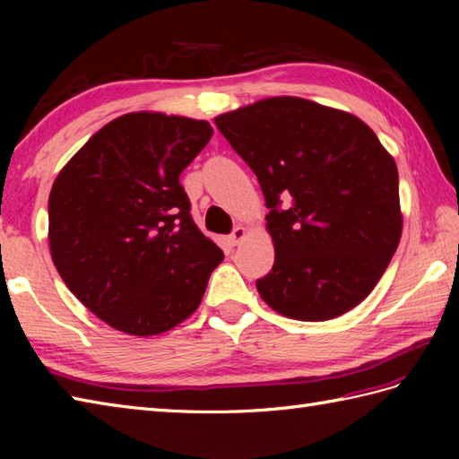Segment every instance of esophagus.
Masks as SVG:
<instances>
[{"label": "esophagus", "mask_w": 459, "mask_h": 459, "mask_svg": "<svg viewBox=\"0 0 459 459\" xmlns=\"http://www.w3.org/2000/svg\"><path fill=\"white\" fill-rule=\"evenodd\" d=\"M247 235H248V230H247V227H237L235 230H232V235H230V242L232 245H240L242 240L247 238Z\"/></svg>", "instance_id": "esophagus-1"}]
</instances>
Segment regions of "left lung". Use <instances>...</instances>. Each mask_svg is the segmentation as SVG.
Here are the masks:
<instances>
[{
	"mask_svg": "<svg viewBox=\"0 0 459 459\" xmlns=\"http://www.w3.org/2000/svg\"><path fill=\"white\" fill-rule=\"evenodd\" d=\"M214 124L256 173L270 209L276 256L256 281L260 298L299 321L359 306L403 235L398 169L377 134L353 114L298 96L258 100Z\"/></svg>",
	"mask_w": 459,
	"mask_h": 459,
	"instance_id": "8db88e82",
	"label": "left lung"
}]
</instances>
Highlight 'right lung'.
I'll return each instance as SVG.
<instances>
[{"label": "right lung", "instance_id": "add662e5", "mask_svg": "<svg viewBox=\"0 0 459 459\" xmlns=\"http://www.w3.org/2000/svg\"><path fill=\"white\" fill-rule=\"evenodd\" d=\"M207 120L130 112L58 171L48 247L66 288L128 335L169 331L199 307L224 255L191 219L179 175L209 143Z\"/></svg>", "mask_w": 459, "mask_h": 459}]
</instances>
